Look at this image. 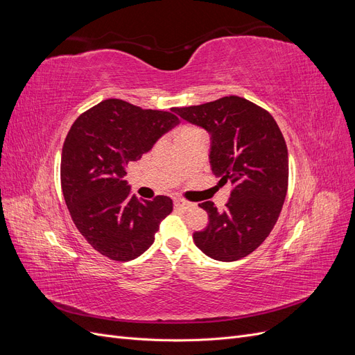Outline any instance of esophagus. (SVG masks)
I'll use <instances>...</instances> for the list:
<instances>
[{
  "label": "esophagus",
  "instance_id": "obj_1",
  "mask_svg": "<svg viewBox=\"0 0 355 355\" xmlns=\"http://www.w3.org/2000/svg\"><path fill=\"white\" fill-rule=\"evenodd\" d=\"M173 201H175V207H178V209H182V210H189V209H192V207L196 206L194 202L187 201V200L180 198V197H176Z\"/></svg>",
  "mask_w": 355,
  "mask_h": 355
}]
</instances>
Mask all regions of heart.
<instances>
[{
  "instance_id": "1",
  "label": "heart",
  "mask_w": 355,
  "mask_h": 355,
  "mask_svg": "<svg viewBox=\"0 0 355 355\" xmlns=\"http://www.w3.org/2000/svg\"><path fill=\"white\" fill-rule=\"evenodd\" d=\"M191 130H198V128H196V127H191V125H185V127H182V128H180V132H179V133H185V132H191Z\"/></svg>"
}]
</instances>
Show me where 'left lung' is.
Listing matches in <instances>:
<instances>
[{
    "instance_id": "1",
    "label": "left lung",
    "mask_w": 355,
    "mask_h": 355,
    "mask_svg": "<svg viewBox=\"0 0 355 355\" xmlns=\"http://www.w3.org/2000/svg\"><path fill=\"white\" fill-rule=\"evenodd\" d=\"M173 111L209 132L211 171L232 185L225 211L211 201L198 204L209 225L192 239L211 259L239 261L265 241L283 209L288 184L283 133L270 112L240 96Z\"/></svg>"
}]
</instances>
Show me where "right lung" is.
I'll return each instance as SVG.
<instances>
[{
  "mask_svg": "<svg viewBox=\"0 0 355 355\" xmlns=\"http://www.w3.org/2000/svg\"><path fill=\"white\" fill-rule=\"evenodd\" d=\"M173 112L106 99L75 120L63 144L60 182L71 218L93 249L112 261L148 250L173 210L170 197L137 198L123 180L127 164L179 123Z\"/></svg>",
  "mask_w": 355,
  "mask_h": 355,
  "instance_id": "obj_1",
  "label": "right lung"
}]
</instances>
